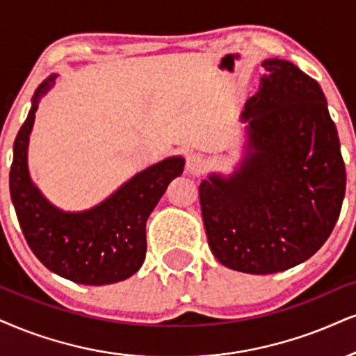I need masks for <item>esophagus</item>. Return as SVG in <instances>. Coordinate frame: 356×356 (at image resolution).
I'll list each match as a JSON object with an SVG mask.
<instances>
[{
    "mask_svg": "<svg viewBox=\"0 0 356 356\" xmlns=\"http://www.w3.org/2000/svg\"><path fill=\"white\" fill-rule=\"evenodd\" d=\"M206 168V161L204 158L198 155V153H191V155H188L186 158V171L193 177H198L201 175Z\"/></svg>",
    "mask_w": 356,
    "mask_h": 356,
    "instance_id": "1",
    "label": "esophagus"
}]
</instances>
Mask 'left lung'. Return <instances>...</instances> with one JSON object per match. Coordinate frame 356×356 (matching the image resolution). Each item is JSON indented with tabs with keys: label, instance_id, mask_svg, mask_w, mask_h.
<instances>
[{
	"label": "left lung",
	"instance_id": "left-lung-1",
	"mask_svg": "<svg viewBox=\"0 0 356 356\" xmlns=\"http://www.w3.org/2000/svg\"><path fill=\"white\" fill-rule=\"evenodd\" d=\"M245 104L248 156L229 178L200 185L208 244L222 266L274 274L312 257L332 234L345 196L337 127L318 82L269 59Z\"/></svg>",
	"mask_w": 356,
	"mask_h": 356
}]
</instances>
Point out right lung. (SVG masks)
<instances>
[{"mask_svg": "<svg viewBox=\"0 0 356 356\" xmlns=\"http://www.w3.org/2000/svg\"><path fill=\"white\" fill-rule=\"evenodd\" d=\"M56 76L44 81L13 147L10 193L26 243L47 269L86 285L120 282L145 261V226L166 186L183 173L185 160L166 158L143 170L108 200L84 213H64L39 193L28 173V142L41 95Z\"/></svg>", "mask_w": 356, "mask_h": 356, "instance_id": "obj_1", "label": "right lung"}]
</instances>
